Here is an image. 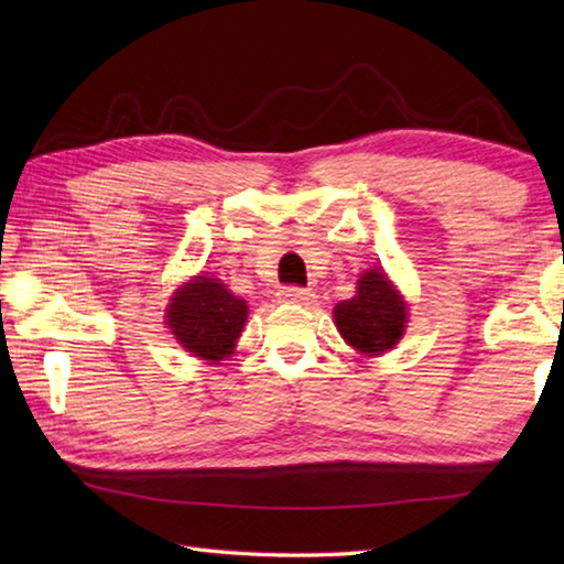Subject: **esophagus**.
<instances>
[{"mask_svg":"<svg viewBox=\"0 0 564 564\" xmlns=\"http://www.w3.org/2000/svg\"><path fill=\"white\" fill-rule=\"evenodd\" d=\"M281 299L289 303L308 305V303H313V299H316V293H313L311 289H299V285H285V289L281 291Z\"/></svg>","mask_w":564,"mask_h":564,"instance_id":"34e87169","label":"esophagus"}]
</instances>
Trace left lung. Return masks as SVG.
<instances>
[{"mask_svg": "<svg viewBox=\"0 0 564 564\" xmlns=\"http://www.w3.org/2000/svg\"><path fill=\"white\" fill-rule=\"evenodd\" d=\"M333 318L348 346L366 356H380L403 338L408 308L388 275L368 269L358 279L356 295L333 308Z\"/></svg>", "mask_w": 564, "mask_h": 564, "instance_id": "8db88e82", "label": "left lung"}]
</instances>
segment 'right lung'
I'll return each instance as SVG.
<instances>
[{
  "label": "right lung",
  "mask_w": 564,
  "mask_h": 564,
  "mask_svg": "<svg viewBox=\"0 0 564 564\" xmlns=\"http://www.w3.org/2000/svg\"><path fill=\"white\" fill-rule=\"evenodd\" d=\"M248 318V305L218 279L194 275L176 289L166 308V326L194 358L224 360L234 352Z\"/></svg>",
  "instance_id": "obj_1"
}]
</instances>
